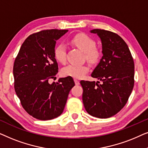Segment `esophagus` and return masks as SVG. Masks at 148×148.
<instances>
[{"mask_svg":"<svg viewBox=\"0 0 148 148\" xmlns=\"http://www.w3.org/2000/svg\"><path fill=\"white\" fill-rule=\"evenodd\" d=\"M74 82H75V84L76 85H79V82L77 79H74Z\"/></svg>","mask_w":148,"mask_h":148,"instance_id":"obj_1","label":"esophagus"}]
</instances>
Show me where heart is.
I'll list each match as a JSON object with an SVG mask.
<instances>
[{"mask_svg": "<svg viewBox=\"0 0 148 148\" xmlns=\"http://www.w3.org/2000/svg\"><path fill=\"white\" fill-rule=\"evenodd\" d=\"M71 42L80 50L84 52L85 57L89 62L96 64L100 60L102 53L100 50L96 48V42L94 39L84 33H79L74 36ZM54 56L58 62L64 64L66 60V47L64 44H60L56 46L54 51ZM90 70L88 64H69L62 69V74L64 76H69L72 77L79 79L86 75Z\"/></svg>", "mask_w": 148, "mask_h": 148, "instance_id": "b5f03b06", "label": "heart"}]
</instances>
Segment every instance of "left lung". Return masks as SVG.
I'll list each match as a JSON object with an SVG mask.
<instances>
[{"label": "left lung", "instance_id": "1", "mask_svg": "<svg viewBox=\"0 0 148 148\" xmlns=\"http://www.w3.org/2000/svg\"><path fill=\"white\" fill-rule=\"evenodd\" d=\"M100 37L103 56L92 73L100 82H80L82 100L89 114L106 119L118 113L128 101L134 86V61L128 46L118 34L94 29Z\"/></svg>", "mask_w": 148, "mask_h": 148}]
</instances>
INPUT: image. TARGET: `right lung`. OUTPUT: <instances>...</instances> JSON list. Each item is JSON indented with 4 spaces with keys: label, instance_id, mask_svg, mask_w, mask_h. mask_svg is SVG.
Wrapping results in <instances>:
<instances>
[{
    "label": "right lung",
    "instance_id": "obj_1",
    "mask_svg": "<svg viewBox=\"0 0 148 148\" xmlns=\"http://www.w3.org/2000/svg\"><path fill=\"white\" fill-rule=\"evenodd\" d=\"M67 29H47L28 36L20 48L13 65L14 88L26 112L34 118L50 120L63 112L70 90L71 77L55 78L58 66L54 56L56 41Z\"/></svg>",
    "mask_w": 148,
    "mask_h": 148
}]
</instances>
